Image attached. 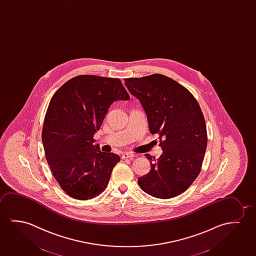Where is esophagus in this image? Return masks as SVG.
Returning a JSON list of instances; mask_svg holds the SVG:
<instances>
[{
	"label": "esophagus",
	"mask_w": 256,
	"mask_h": 256,
	"mask_svg": "<svg viewBox=\"0 0 256 256\" xmlns=\"http://www.w3.org/2000/svg\"><path fill=\"white\" fill-rule=\"evenodd\" d=\"M134 156V155L133 153H131V152H125V153H123L122 154L123 160L133 158Z\"/></svg>",
	"instance_id": "1"
}]
</instances>
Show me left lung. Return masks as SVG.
<instances>
[{
    "label": "left lung",
    "mask_w": 256,
    "mask_h": 256,
    "mask_svg": "<svg viewBox=\"0 0 256 256\" xmlns=\"http://www.w3.org/2000/svg\"><path fill=\"white\" fill-rule=\"evenodd\" d=\"M125 86L144 109L148 130L158 134L163 153L145 154L152 166L138 178L142 190L169 199L185 192L200 174L207 148V130L196 100L185 87L164 74L126 78Z\"/></svg>",
    "instance_id": "1"
}]
</instances>
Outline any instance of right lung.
Instances as JSON below:
<instances>
[{"label":"right lung","mask_w":256,"mask_h":256,"mask_svg":"<svg viewBox=\"0 0 256 256\" xmlns=\"http://www.w3.org/2000/svg\"><path fill=\"white\" fill-rule=\"evenodd\" d=\"M130 100L118 78L82 74L60 88L49 103L42 130L46 158L70 196L89 200L108 186L117 154L103 152L93 136L114 102Z\"/></svg>","instance_id":"1"}]
</instances>
